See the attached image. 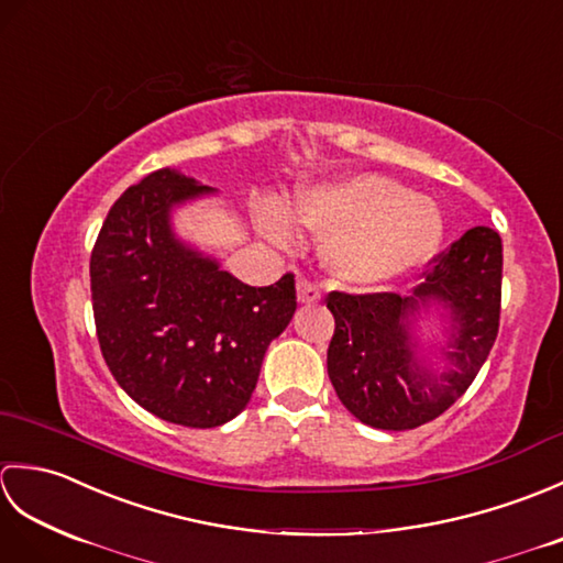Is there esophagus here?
<instances>
[{
	"label": "esophagus",
	"mask_w": 563,
	"mask_h": 563,
	"mask_svg": "<svg viewBox=\"0 0 563 563\" xmlns=\"http://www.w3.org/2000/svg\"><path fill=\"white\" fill-rule=\"evenodd\" d=\"M319 297H321V292H319V285L317 283L307 280V278H302L300 283H297V300H300L302 305L319 302Z\"/></svg>",
	"instance_id": "esophagus-1"
}]
</instances>
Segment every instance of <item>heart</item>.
<instances>
[{
    "instance_id": "b5f03b06",
    "label": "heart",
    "mask_w": 563,
    "mask_h": 563,
    "mask_svg": "<svg viewBox=\"0 0 563 563\" xmlns=\"http://www.w3.org/2000/svg\"><path fill=\"white\" fill-rule=\"evenodd\" d=\"M256 222L278 246L295 242V222L327 236V268L355 288H377L426 266L445 236L433 200L377 174L300 188L290 212L261 200Z\"/></svg>"
}]
</instances>
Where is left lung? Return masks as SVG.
Segmentation results:
<instances>
[{"label": "left lung", "instance_id": "obj_1", "mask_svg": "<svg viewBox=\"0 0 563 563\" xmlns=\"http://www.w3.org/2000/svg\"><path fill=\"white\" fill-rule=\"evenodd\" d=\"M426 283L411 297L397 292H329L336 319L327 367L341 404L357 421L382 430H411L445 413L479 375L500 319L504 244L492 227H474L430 258ZM440 303L451 319L453 363L435 376L417 357L412 321Z\"/></svg>", "mask_w": 563, "mask_h": 563}]
</instances>
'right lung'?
I'll use <instances>...</instances> for the list:
<instances>
[{"mask_svg":"<svg viewBox=\"0 0 563 563\" xmlns=\"http://www.w3.org/2000/svg\"><path fill=\"white\" fill-rule=\"evenodd\" d=\"M212 194L159 169L113 202L91 251L97 336L118 385L142 409L214 428L244 409L263 355L297 309L295 275L251 288L178 242L172 208Z\"/></svg>","mask_w":563,"mask_h":563,"instance_id":"add662e5","label":"right lung"}]
</instances>
